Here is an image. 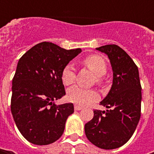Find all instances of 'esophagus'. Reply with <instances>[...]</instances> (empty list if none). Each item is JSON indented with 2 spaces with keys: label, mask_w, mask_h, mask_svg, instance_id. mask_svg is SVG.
Listing matches in <instances>:
<instances>
[{
  "label": "esophagus",
  "mask_w": 154,
  "mask_h": 154,
  "mask_svg": "<svg viewBox=\"0 0 154 154\" xmlns=\"http://www.w3.org/2000/svg\"><path fill=\"white\" fill-rule=\"evenodd\" d=\"M74 109H75V110H80V109H82V106H80V105L75 104V105H74Z\"/></svg>",
  "instance_id": "esophagus-1"
}]
</instances>
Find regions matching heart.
I'll return each mask as SVG.
<instances>
[{"mask_svg": "<svg viewBox=\"0 0 154 154\" xmlns=\"http://www.w3.org/2000/svg\"><path fill=\"white\" fill-rule=\"evenodd\" d=\"M84 65L95 74V80L97 84L102 83V76L107 72V64L101 56L92 55L84 60ZM62 82L67 85H72L75 80V72L71 65H67L63 68L62 73ZM67 98L69 101L80 104L86 105L97 100L98 98L97 92L93 90L83 89L79 86H74L68 91Z\"/></svg>", "mask_w": 154, "mask_h": 154, "instance_id": "1", "label": "heart"}]
</instances>
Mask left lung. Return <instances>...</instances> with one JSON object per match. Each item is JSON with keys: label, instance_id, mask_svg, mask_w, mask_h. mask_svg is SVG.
I'll list each match as a JSON object with an SVG mask.
<instances>
[{"label": "left lung", "instance_id": "1", "mask_svg": "<svg viewBox=\"0 0 154 154\" xmlns=\"http://www.w3.org/2000/svg\"><path fill=\"white\" fill-rule=\"evenodd\" d=\"M96 50L109 58L113 80L110 90L100 102L106 110L95 109L85 125L87 139L102 149H115L133 135L140 117L141 86L135 63L119 46L103 45Z\"/></svg>", "mask_w": 154, "mask_h": 154}]
</instances>
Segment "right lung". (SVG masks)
<instances>
[{"mask_svg": "<svg viewBox=\"0 0 154 154\" xmlns=\"http://www.w3.org/2000/svg\"><path fill=\"white\" fill-rule=\"evenodd\" d=\"M81 49L67 51L43 42L26 52L17 64L12 82L11 112L21 134L34 145H49L62 135L72 103L56 104L65 89L63 68Z\"/></svg>", "mask_w": 154, "mask_h": 154, "instance_id": "obj_1", "label": "right lung"}]
</instances>
